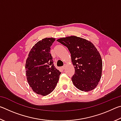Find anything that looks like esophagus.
Wrapping results in <instances>:
<instances>
[{
    "label": "esophagus",
    "mask_w": 121,
    "mask_h": 121,
    "mask_svg": "<svg viewBox=\"0 0 121 121\" xmlns=\"http://www.w3.org/2000/svg\"><path fill=\"white\" fill-rule=\"evenodd\" d=\"M65 67H66V65L65 64L64 65H63V67H62V69H65Z\"/></svg>",
    "instance_id": "34e87169"
}]
</instances>
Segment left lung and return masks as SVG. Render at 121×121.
Returning <instances> with one entry per match:
<instances>
[{
    "instance_id": "8db88e82",
    "label": "left lung",
    "mask_w": 121,
    "mask_h": 121,
    "mask_svg": "<svg viewBox=\"0 0 121 121\" xmlns=\"http://www.w3.org/2000/svg\"><path fill=\"white\" fill-rule=\"evenodd\" d=\"M66 46L71 54L75 67L73 83L82 91H91L97 87L101 77L102 62L99 52L91 42L71 36L57 40Z\"/></svg>"
}]
</instances>
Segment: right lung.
Segmentation results:
<instances>
[{"label":"right lung","instance_id":"1","mask_svg":"<svg viewBox=\"0 0 121 121\" xmlns=\"http://www.w3.org/2000/svg\"><path fill=\"white\" fill-rule=\"evenodd\" d=\"M56 39L45 38L38 42L26 59V73L30 86L36 93L43 96L54 90L61 72L55 67L50 54L51 46Z\"/></svg>","mask_w":121,"mask_h":121}]
</instances>
